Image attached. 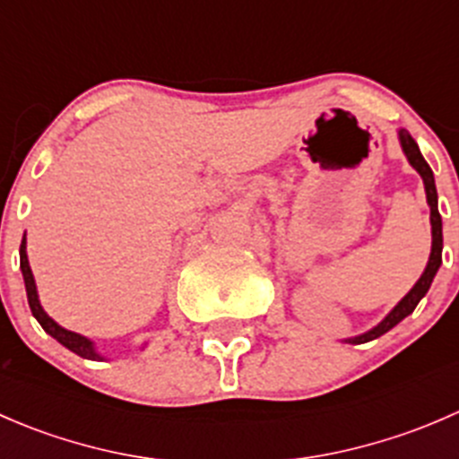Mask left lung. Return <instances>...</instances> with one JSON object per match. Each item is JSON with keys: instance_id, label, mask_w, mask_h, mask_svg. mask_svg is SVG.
<instances>
[{"instance_id": "obj_1", "label": "left lung", "mask_w": 459, "mask_h": 459, "mask_svg": "<svg viewBox=\"0 0 459 459\" xmlns=\"http://www.w3.org/2000/svg\"><path fill=\"white\" fill-rule=\"evenodd\" d=\"M397 140H400V146H402V151H404L409 164L413 166V169L420 173V178H422L424 191H427V202L430 208V238H433L430 239V255H429L427 268H424V273L420 275V280L415 281L413 289H411L409 293H406L404 298H402L400 302L391 308V313H388V316L384 317L377 326L368 328L367 333H359V335H355V337H346L344 340L346 344H364V342H371V340H375V337H379V335H384L386 331H391L393 326H397V324H400L404 317H409L411 313L415 311V307L420 304V299L429 293L430 284H433L435 273H437L439 266H442V217H439V211H437V188H435L433 170H430L427 160H424L422 152H420L418 142L409 135V131L400 128V131H397Z\"/></svg>"}]
</instances>
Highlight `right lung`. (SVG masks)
Listing matches in <instances>:
<instances>
[{
  "mask_svg": "<svg viewBox=\"0 0 459 459\" xmlns=\"http://www.w3.org/2000/svg\"><path fill=\"white\" fill-rule=\"evenodd\" d=\"M20 268H22V275H24L26 295H29V307H30L32 316H35L37 322L41 324V328H44V331L48 333L50 337H55L59 344L66 346L68 351H73V353L80 355V358H84V359H104V355L97 351L95 342L88 340L86 335H80V333L68 331V328L59 326V324L55 322V319L50 317L48 313L44 311V307H41V302H39V295H37V284H35V277H32V271H30L29 255H26V235H24V239H22V247H20ZM143 346H146V344H143ZM143 346H142V349H143Z\"/></svg>",
  "mask_w": 459,
  "mask_h": 459,
  "instance_id": "obj_1",
  "label": "right lung"
}]
</instances>
